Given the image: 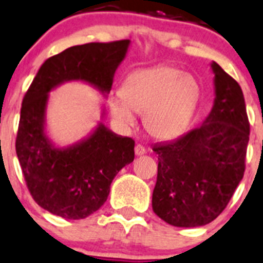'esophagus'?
I'll list each match as a JSON object with an SVG mask.
<instances>
[{"label":"esophagus","instance_id":"1","mask_svg":"<svg viewBox=\"0 0 263 263\" xmlns=\"http://www.w3.org/2000/svg\"><path fill=\"white\" fill-rule=\"evenodd\" d=\"M146 153V149L144 148L143 145H136L135 146V154H136V156H144V154Z\"/></svg>","mask_w":263,"mask_h":263}]
</instances>
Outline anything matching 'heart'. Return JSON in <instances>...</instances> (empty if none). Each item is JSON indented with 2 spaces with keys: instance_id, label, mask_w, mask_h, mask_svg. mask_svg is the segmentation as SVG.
Masks as SVG:
<instances>
[{
  "instance_id": "obj_1",
  "label": "heart",
  "mask_w": 263,
  "mask_h": 263,
  "mask_svg": "<svg viewBox=\"0 0 263 263\" xmlns=\"http://www.w3.org/2000/svg\"><path fill=\"white\" fill-rule=\"evenodd\" d=\"M198 97L200 85L192 75L171 66H157L129 73L119 95L107 97V107L124 129L136 124L135 112H144L146 131L156 139L170 140L187 129Z\"/></svg>"
}]
</instances>
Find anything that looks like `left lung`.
Masks as SVG:
<instances>
[{
	"mask_svg": "<svg viewBox=\"0 0 263 263\" xmlns=\"http://www.w3.org/2000/svg\"><path fill=\"white\" fill-rule=\"evenodd\" d=\"M214 102L201 126L170 143L156 144L158 174L153 212L175 227H200L224 210L245 171L249 122L244 95L218 63Z\"/></svg>",
	"mask_w": 263,
	"mask_h": 263,
	"instance_id": "obj_1",
	"label": "left lung"
}]
</instances>
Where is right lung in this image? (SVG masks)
<instances>
[{
	"mask_svg": "<svg viewBox=\"0 0 263 263\" xmlns=\"http://www.w3.org/2000/svg\"><path fill=\"white\" fill-rule=\"evenodd\" d=\"M129 44L122 40L71 46L43 63L24 96L16 156L32 197L51 214L83 219L97 212L107 200L115 175L134 161L135 141L100 122L84 139L55 145L46 129L49 93L65 83L83 82L106 97Z\"/></svg>",
	"mask_w": 263,
	"mask_h": 263,
	"instance_id": "obj_1",
	"label": "right lung"
}]
</instances>
